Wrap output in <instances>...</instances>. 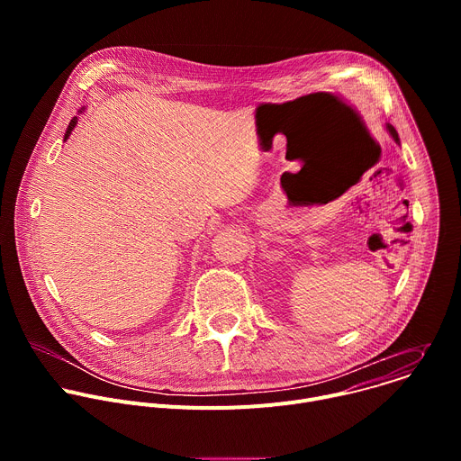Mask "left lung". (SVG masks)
<instances>
[{"instance_id":"8db88e82","label":"left lung","mask_w":461,"mask_h":461,"mask_svg":"<svg viewBox=\"0 0 461 461\" xmlns=\"http://www.w3.org/2000/svg\"><path fill=\"white\" fill-rule=\"evenodd\" d=\"M386 129H388V133H390V137L393 139V142H396V144H400V137H398V131L396 129H393L390 123H386Z\"/></svg>"}]
</instances>
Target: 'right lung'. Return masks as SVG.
Returning a JSON list of instances; mask_svg holds the SVG:
<instances>
[{
    "mask_svg": "<svg viewBox=\"0 0 461 461\" xmlns=\"http://www.w3.org/2000/svg\"><path fill=\"white\" fill-rule=\"evenodd\" d=\"M80 113H82V111H80ZM77 122H78V118H77V116H75V118H73V120L69 122V127H68V131H65V139H63V140H68V139L71 137V133H73V129L77 127Z\"/></svg>",
    "mask_w": 461,
    "mask_h": 461,
    "instance_id": "1",
    "label": "right lung"
}]
</instances>
